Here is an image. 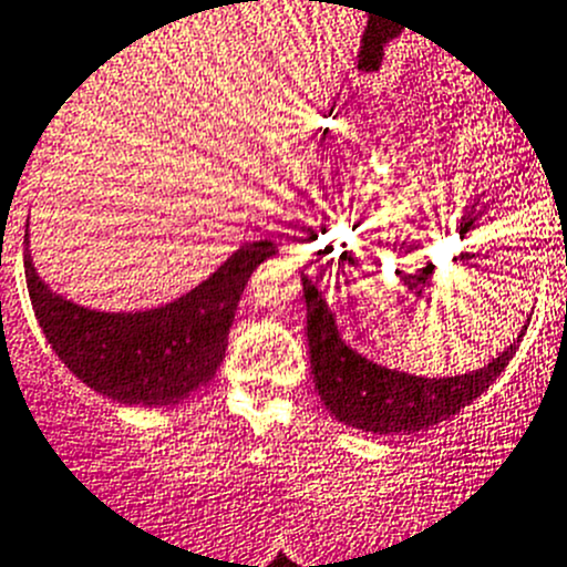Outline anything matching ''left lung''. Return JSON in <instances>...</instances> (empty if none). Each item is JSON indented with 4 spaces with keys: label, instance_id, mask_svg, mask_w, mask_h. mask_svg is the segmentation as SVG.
Masks as SVG:
<instances>
[{
    "label": "left lung",
    "instance_id": "1",
    "mask_svg": "<svg viewBox=\"0 0 567 567\" xmlns=\"http://www.w3.org/2000/svg\"><path fill=\"white\" fill-rule=\"evenodd\" d=\"M301 288L307 301V346L318 395L338 421L377 435L430 430L435 423L457 415L491 388L524 338L520 332L518 343H509V349L496 360L465 377H410L351 351L340 340L332 312L312 279L301 277Z\"/></svg>",
    "mask_w": 567,
    "mask_h": 567
}]
</instances>
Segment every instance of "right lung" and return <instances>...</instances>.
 Listing matches in <instances>:
<instances>
[{
    "label": "right lung",
    "mask_w": 567,
    "mask_h": 567,
    "mask_svg": "<svg viewBox=\"0 0 567 567\" xmlns=\"http://www.w3.org/2000/svg\"><path fill=\"white\" fill-rule=\"evenodd\" d=\"M274 251L271 240L244 246L199 288L146 312H96L54 296L38 279L30 251L24 277L43 334L76 379L121 404L161 406L210 382L240 293Z\"/></svg>",
    "instance_id": "obj_1"
}]
</instances>
